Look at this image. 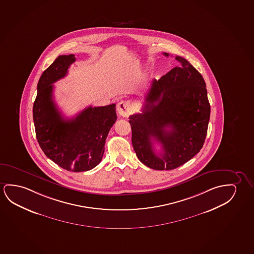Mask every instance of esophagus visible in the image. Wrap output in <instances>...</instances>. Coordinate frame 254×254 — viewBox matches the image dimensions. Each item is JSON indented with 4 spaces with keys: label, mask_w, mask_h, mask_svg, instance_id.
Returning a JSON list of instances; mask_svg holds the SVG:
<instances>
[{
    "label": "esophagus",
    "mask_w": 254,
    "mask_h": 254,
    "mask_svg": "<svg viewBox=\"0 0 254 254\" xmlns=\"http://www.w3.org/2000/svg\"><path fill=\"white\" fill-rule=\"evenodd\" d=\"M117 111L119 114L123 117L128 116L131 113V106L128 101L122 100L121 102H119L117 105Z\"/></svg>",
    "instance_id": "1"
}]
</instances>
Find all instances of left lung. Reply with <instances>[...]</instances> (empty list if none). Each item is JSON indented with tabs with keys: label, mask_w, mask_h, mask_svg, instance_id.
Here are the masks:
<instances>
[{
	"label": "left lung",
	"mask_w": 254,
	"mask_h": 254,
	"mask_svg": "<svg viewBox=\"0 0 254 254\" xmlns=\"http://www.w3.org/2000/svg\"><path fill=\"white\" fill-rule=\"evenodd\" d=\"M175 59L179 66L152 82L142 114L129 116L137 157L156 170L177 169L193 158L204 143L210 121L203 77L186 59ZM152 139L161 144L160 154H155Z\"/></svg>",
	"instance_id": "8db88e82"
}]
</instances>
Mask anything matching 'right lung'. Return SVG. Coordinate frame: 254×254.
Masks as SVG:
<instances>
[{
  "mask_svg": "<svg viewBox=\"0 0 254 254\" xmlns=\"http://www.w3.org/2000/svg\"><path fill=\"white\" fill-rule=\"evenodd\" d=\"M73 54L59 56L37 84L33 105L36 136L45 155L64 169L88 171L101 162L108 132L117 115L115 104L86 107L76 117H63L53 100L55 82L65 77L75 62Z\"/></svg>",
  "mask_w": 254,
  "mask_h": 254,
  "instance_id": "add662e5",
  "label": "right lung"
}]
</instances>
